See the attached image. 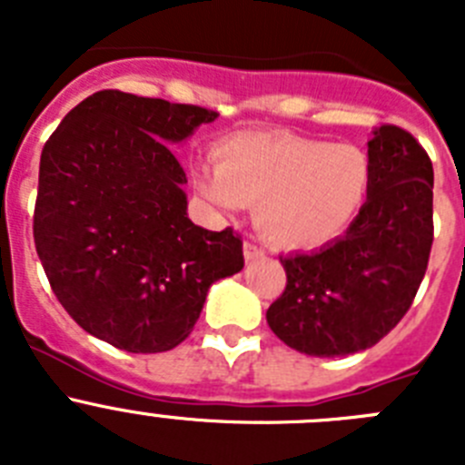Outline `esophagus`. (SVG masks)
I'll return each mask as SVG.
<instances>
[{
	"mask_svg": "<svg viewBox=\"0 0 465 465\" xmlns=\"http://www.w3.org/2000/svg\"><path fill=\"white\" fill-rule=\"evenodd\" d=\"M242 249H244V261L246 262H252V261H256V258L265 256V252H262L256 242H244V246H242Z\"/></svg>",
	"mask_w": 465,
	"mask_h": 465,
	"instance_id": "34e87169",
	"label": "esophagus"
}]
</instances>
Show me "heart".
I'll use <instances>...</instances> for the list:
<instances>
[{"label":"heart","instance_id":"1","mask_svg":"<svg viewBox=\"0 0 465 465\" xmlns=\"http://www.w3.org/2000/svg\"><path fill=\"white\" fill-rule=\"evenodd\" d=\"M216 167L197 165L193 182L213 207H253V225L286 249L331 242L363 207L371 163L351 143L298 134H240L213 149Z\"/></svg>","mask_w":465,"mask_h":465}]
</instances>
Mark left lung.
<instances>
[{
    "instance_id": "8db88e82",
    "label": "left lung",
    "mask_w": 465,
    "mask_h": 465,
    "mask_svg": "<svg viewBox=\"0 0 465 465\" xmlns=\"http://www.w3.org/2000/svg\"><path fill=\"white\" fill-rule=\"evenodd\" d=\"M371 186L347 232L282 258L286 289L272 332L307 356H349L380 342L412 305L433 244V165L396 125L372 130Z\"/></svg>"
}]
</instances>
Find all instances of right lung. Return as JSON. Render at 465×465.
I'll list each match as a JSON object with an SVG mask.
<instances>
[{
    "label": "right lung",
    "mask_w": 465,
    "mask_h": 465,
    "mask_svg": "<svg viewBox=\"0 0 465 465\" xmlns=\"http://www.w3.org/2000/svg\"><path fill=\"white\" fill-rule=\"evenodd\" d=\"M219 114L100 90L41 151L35 244L53 293L94 338L133 354L191 335L213 282L244 268L242 242L188 219L172 153Z\"/></svg>",
    "instance_id": "right-lung-1"
}]
</instances>
